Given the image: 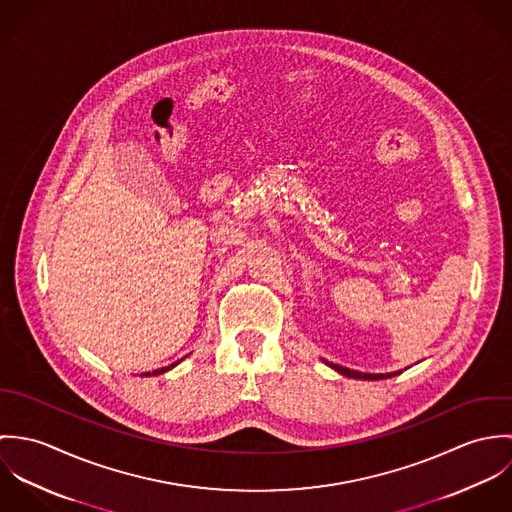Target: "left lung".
<instances>
[{
    "label": "left lung",
    "mask_w": 512,
    "mask_h": 512,
    "mask_svg": "<svg viewBox=\"0 0 512 512\" xmlns=\"http://www.w3.org/2000/svg\"><path fill=\"white\" fill-rule=\"evenodd\" d=\"M327 363V361H325ZM331 368H335L337 372H341L343 376H349V378H363V380H382V378H390V376H396L398 372H388V374H368V372H359V370H351V368H345V366L333 365V363H327Z\"/></svg>",
    "instance_id": "obj_1"
}]
</instances>
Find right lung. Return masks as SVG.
I'll return each instance as SVG.
<instances>
[{"label": "right lung", "instance_id": "obj_1", "mask_svg": "<svg viewBox=\"0 0 512 512\" xmlns=\"http://www.w3.org/2000/svg\"><path fill=\"white\" fill-rule=\"evenodd\" d=\"M179 363V361H177ZM177 363H173V365L163 366V368H157V370H153V372H146V376H151V374H161V372H165V370H169V368H173V366L177 365Z\"/></svg>", "mask_w": 512, "mask_h": 512}]
</instances>
